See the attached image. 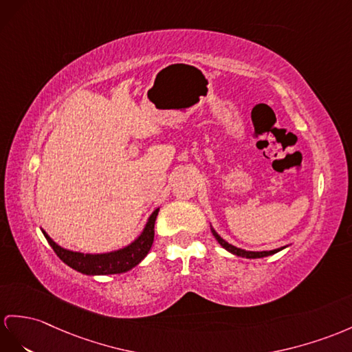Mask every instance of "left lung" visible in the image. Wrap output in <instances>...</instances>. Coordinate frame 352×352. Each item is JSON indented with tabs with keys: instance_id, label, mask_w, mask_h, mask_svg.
<instances>
[{
	"instance_id": "obj_1",
	"label": "left lung",
	"mask_w": 352,
	"mask_h": 352,
	"mask_svg": "<svg viewBox=\"0 0 352 352\" xmlns=\"http://www.w3.org/2000/svg\"><path fill=\"white\" fill-rule=\"evenodd\" d=\"M210 230H212V234L215 236V239L218 241V243L224 248V250H227L228 252H231V254H234V255H237V256H243V258H263V256H269V255H273V254H276V252H279V251H282V250H285L287 246H282V248H278V250H272V251H246V250H242V248H237V246H234V245H231V243H228V242H226L224 239H222L215 230H213V227L210 226Z\"/></svg>"
}]
</instances>
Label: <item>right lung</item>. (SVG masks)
<instances>
[{
	"mask_svg": "<svg viewBox=\"0 0 352 352\" xmlns=\"http://www.w3.org/2000/svg\"><path fill=\"white\" fill-rule=\"evenodd\" d=\"M160 209H155L148 218L146 226L143 227L142 233L137 236L134 241L121 250L101 252V254H85L79 251H72L67 248L59 246L56 242L49 237L45 230L47 243L52 246L55 254L61 258L67 265H70L76 272H80L83 275L97 276V275H115V273H124L135 267L144 256L148 255L151 246L153 243V226Z\"/></svg>",
	"mask_w": 352,
	"mask_h": 352,
	"instance_id": "add662e5",
	"label": "right lung"
}]
</instances>
